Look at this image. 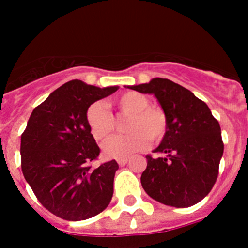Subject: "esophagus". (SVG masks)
<instances>
[{"label": "esophagus", "mask_w": 248, "mask_h": 248, "mask_svg": "<svg viewBox=\"0 0 248 248\" xmlns=\"http://www.w3.org/2000/svg\"><path fill=\"white\" fill-rule=\"evenodd\" d=\"M127 162H128V159H127V158H119V159H117V163H119V166H121V167L126 166Z\"/></svg>", "instance_id": "obj_1"}]
</instances>
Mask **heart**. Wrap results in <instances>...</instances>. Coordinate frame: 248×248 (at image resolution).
Wrapping results in <instances>:
<instances>
[{
	"instance_id": "heart-1",
	"label": "heart",
	"mask_w": 248,
	"mask_h": 248,
	"mask_svg": "<svg viewBox=\"0 0 248 248\" xmlns=\"http://www.w3.org/2000/svg\"><path fill=\"white\" fill-rule=\"evenodd\" d=\"M120 115L128 116L124 129L127 134L116 137L103 144L107 157L120 158L145 149L149 144L162 141L168 131V115L162 107L150 104L145 94L129 91L111 102ZM86 122L92 136L106 140L115 132L114 115L102 102H93L86 110Z\"/></svg>"
}]
</instances>
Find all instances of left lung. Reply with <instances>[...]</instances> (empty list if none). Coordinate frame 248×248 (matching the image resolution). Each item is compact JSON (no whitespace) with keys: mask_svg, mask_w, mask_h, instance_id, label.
<instances>
[{"mask_svg":"<svg viewBox=\"0 0 248 248\" xmlns=\"http://www.w3.org/2000/svg\"><path fill=\"white\" fill-rule=\"evenodd\" d=\"M129 89L154 93L169 121L166 137L154 151L164 157L147 155L140 179L142 188L169 206L197 204L210 193L218 176L224 149L218 121L205 102L169 79L155 78Z\"/></svg>","mask_w":248,"mask_h":248,"instance_id":"8db88e82","label":"left lung"}]
</instances>
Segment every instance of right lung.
<instances>
[{"label": "right lung", "instance_id": "right-lung-1", "mask_svg": "<svg viewBox=\"0 0 248 248\" xmlns=\"http://www.w3.org/2000/svg\"><path fill=\"white\" fill-rule=\"evenodd\" d=\"M116 90L72 80L30 116L20 145L22 174L39 202L55 216L82 221L98 215L111 201L119 164L112 159L92 168L101 149L86 122V110Z\"/></svg>", "mask_w": 248, "mask_h": 248}]
</instances>
